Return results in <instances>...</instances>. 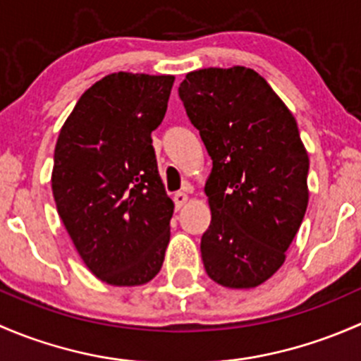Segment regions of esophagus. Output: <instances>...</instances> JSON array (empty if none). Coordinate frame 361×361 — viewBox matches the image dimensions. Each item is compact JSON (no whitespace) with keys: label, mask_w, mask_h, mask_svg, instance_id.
Instances as JSON below:
<instances>
[{"label":"esophagus","mask_w":361,"mask_h":361,"mask_svg":"<svg viewBox=\"0 0 361 361\" xmlns=\"http://www.w3.org/2000/svg\"><path fill=\"white\" fill-rule=\"evenodd\" d=\"M173 201H174V206H176V209H181V207L185 206V202L188 201V195L185 194V192H176L173 197Z\"/></svg>","instance_id":"1"}]
</instances>
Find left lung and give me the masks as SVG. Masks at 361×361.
Returning a JSON list of instances; mask_svg holds the SVG:
<instances>
[{"label":"left lung","instance_id":"8db88e82","mask_svg":"<svg viewBox=\"0 0 361 361\" xmlns=\"http://www.w3.org/2000/svg\"><path fill=\"white\" fill-rule=\"evenodd\" d=\"M178 94L213 160L204 269L221 286L255 288L281 267L307 209L309 157L297 122L245 66L188 73Z\"/></svg>","mask_w":361,"mask_h":361}]
</instances>
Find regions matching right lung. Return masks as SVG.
I'll list each match as a JSON object with an SVG mask.
<instances>
[{"label":"right lung","mask_w":361,"mask_h":361,"mask_svg":"<svg viewBox=\"0 0 361 361\" xmlns=\"http://www.w3.org/2000/svg\"><path fill=\"white\" fill-rule=\"evenodd\" d=\"M174 76L113 73L82 94L54 152L52 192L92 274L113 286L159 274L174 204L164 190L152 130Z\"/></svg>","instance_id":"1"}]
</instances>
